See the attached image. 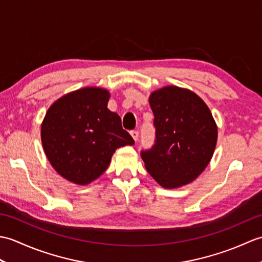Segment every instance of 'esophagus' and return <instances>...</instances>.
Segmentation results:
<instances>
[{"label": "esophagus", "mask_w": 262, "mask_h": 262, "mask_svg": "<svg viewBox=\"0 0 262 262\" xmlns=\"http://www.w3.org/2000/svg\"><path fill=\"white\" fill-rule=\"evenodd\" d=\"M130 135L133 136V138H134L135 141H137L138 137H140V133H138V130H132Z\"/></svg>", "instance_id": "obj_1"}]
</instances>
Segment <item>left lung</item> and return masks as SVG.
Instances as JSON below:
<instances>
[{"instance_id": "left-lung-1", "label": "left lung", "mask_w": 262, "mask_h": 262, "mask_svg": "<svg viewBox=\"0 0 262 262\" xmlns=\"http://www.w3.org/2000/svg\"><path fill=\"white\" fill-rule=\"evenodd\" d=\"M154 115V145L141 152L147 172L164 188L193 181L213 157L217 127L196 93L165 86L149 97Z\"/></svg>"}]
</instances>
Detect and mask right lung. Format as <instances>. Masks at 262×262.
Segmentation results:
<instances>
[{
  "instance_id": "right-lung-1",
  "label": "right lung",
  "mask_w": 262,
  "mask_h": 262,
  "mask_svg": "<svg viewBox=\"0 0 262 262\" xmlns=\"http://www.w3.org/2000/svg\"><path fill=\"white\" fill-rule=\"evenodd\" d=\"M104 89L84 88L52 104L41 125L42 147L58 173L88 185L107 170L117 148L134 140L120 117L107 108Z\"/></svg>"
}]
</instances>
